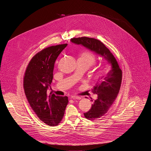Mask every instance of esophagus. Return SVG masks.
Segmentation results:
<instances>
[{"mask_svg": "<svg viewBox=\"0 0 151 151\" xmlns=\"http://www.w3.org/2000/svg\"><path fill=\"white\" fill-rule=\"evenodd\" d=\"M70 99H73V100H80V99H81V97H80L79 96H70Z\"/></svg>", "mask_w": 151, "mask_h": 151, "instance_id": "34e87169", "label": "esophagus"}]
</instances>
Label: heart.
<instances>
[{"label":"heart","mask_w":151,"mask_h":151,"mask_svg":"<svg viewBox=\"0 0 151 151\" xmlns=\"http://www.w3.org/2000/svg\"><path fill=\"white\" fill-rule=\"evenodd\" d=\"M79 58L82 59L86 63H87L88 64V68L94 65L96 61L94 55L91 52H88V51H85L82 52ZM104 74H105V70L104 69H100L97 72L96 77L97 79H99L103 77L104 75Z\"/></svg>","instance_id":"1"}]
</instances>
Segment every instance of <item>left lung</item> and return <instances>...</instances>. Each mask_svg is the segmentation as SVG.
<instances>
[{"label": "left lung", "mask_w": 151, "mask_h": 151, "mask_svg": "<svg viewBox=\"0 0 151 151\" xmlns=\"http://www.w3.org/2000/svg\"><path fill=\"white\" fill-rule=\"evenodd\" d=\"M70 41L94 52L108 63L111 69L106 75L99 78L92 91L97 95L91 108L83 115L89 120H96L104 116L108 111L119 93L122 81V70L114 55L100 40L87 37L72 38Z\"/></svg>", "instance_id": "8db88e82"}]
</instances>
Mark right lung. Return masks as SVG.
I'll use <instances>...</instances> for the list:
<instances>
[{
	"label": "right lung",
	"mask_w": 151,
	"mask_h": 151,
	"mask_svg": "<svg viewBox=\"0 0 151 151\" xmlns=\"http://www.w3.org/2000/svg\"><path fill=\"white\" fill-rule=\"evenodd\" d=\"M68 44L45 48L30 60L24 78V89L28 101L38 118L50 126L58 125L68 103L67 96L49 94L54 63Z\"/></svg>",
	"instance_id": "add662e5"
}]
</instances>
